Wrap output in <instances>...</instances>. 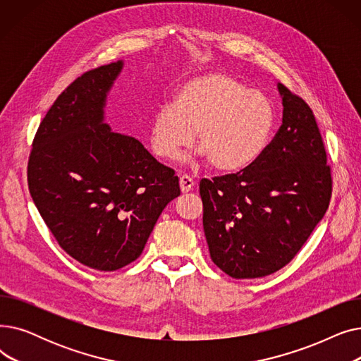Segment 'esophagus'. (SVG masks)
<instances>
[{
	"mask_svg": "<svg viewBox=\"0 0 361 361\" xmlns=\"http://www.w3.org/2000/svg\"><path fill=\"white\" fill-rule=\"evenodd\" d=\"M193 185H195V181H193L192 177H188V176H181L180 177V188H181L183 193L190 192Z\"/></svg>",
	"mask_w": 361,
	"mask_h": 361,
	"instance_id": "1",
	"label": "esophagus"
}]
</instances>
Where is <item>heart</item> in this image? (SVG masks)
Wrapping results in <instances>:
<instances>
[{
  "instance_id": "1",
  "label": "heart",
  "mask_w": 361,
  "mask_h": 361,
  "mask_svg": "<svg viewBox=\"0 0 361 361\" xmlns=\"http://www.w3.org/2000/svg\"><path fill=\"white\" fill-rule=\"evenodd\" d=\"M275 114L259 90L226 73H206L184 82L173 105L161 106L150 123L149 143L165 161L180 159L195 143L200 157L224 173L252 165L268 145Z\"/></svg>"
}]
</instances>
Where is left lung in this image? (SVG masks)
Listing matches in <instances>:
<instances>
[{"label":"left lung","instance_id":"obj_1","mask_svg":"<svg viewBox=\"0 0 361 361\" xmlns=\"http://www.w3.org/2000/svg\"><path fill=\"white\" fill-rule=\"evenodd\" d=\"M282 126L247 168L200 181L211 259L235 279L271 275L290 263L328 211L326 150L310 106L278 83Z\"/></svg>","mask_w":361,"mask_h":361}]
</instances>
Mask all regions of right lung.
Here are the masks:
<instances>
[{
	"label": "right lung",
	"instance_id": "obj_1",
	"mask_svg": "<svg viewBox=\"0 0 361 361\" xmlns=\"http://www.w3.org/2000/svg\"><path fill=\"white\" fill-rule=\"evenodd\" d=\"M123 66L86 71L56 98L27 164L30 196L61 249L105 272L142 255L164 207L180 196L174 169L104 121Z\"/></svg>",
	"mask_w": 361,
	"mask_h": 361
}]
</instances>
